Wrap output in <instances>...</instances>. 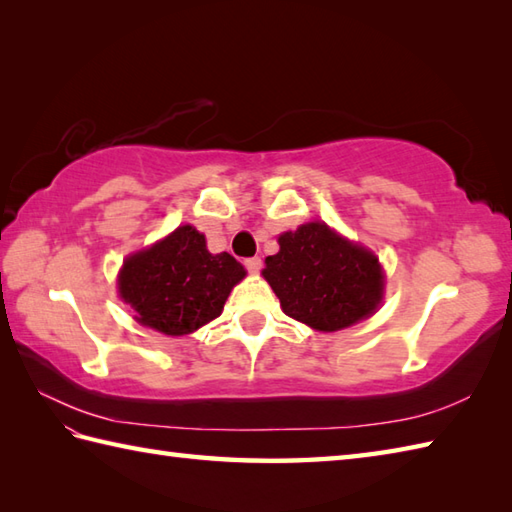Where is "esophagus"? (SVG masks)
Segmentation results:
<instances>
[{"instance_id":"esophagus-1","label":"esophagus","mask_w":512,"mask_h":512,"mask_svg":"<svg viewBox=\"0 0 512 512\" xmlns=\"http://www.w3.org/2000/svg\"><path fill=\"white\" fill-rule=\"evenodd\" d=\"M244 266H246L248 273H259V270H262V259L248 257V259H244Z\"/></svg>"}]
</instances>
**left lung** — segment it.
<instances>
[{
    "label": "left lung",
    "instance_id": "1",
    "mask_svg": "<svg viewBox=\"0 0 512 512\" xmlns=\"http://www.w3.org/2000/svg\"><path fill=\"white\" fill-rule=\"evenodd\" d=\"M262 275L288 317L323 332L369 317L383 297L378 257L321 222L281 235Z\"/></svg>",
    "mask_w": 512,
    "mask_h": 512
}]
</instances>
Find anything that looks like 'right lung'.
Listing matches in <instances>:
<instances>
[{
  "label": "right lung",
  "mask_w": 512,
  "mask_h": 512,
  "mask_svg": "<svg viewBox=\"0 0 512 512\" xmlns=\"http://www.w3.org/2000/svg\"><path fill=\"white\" fill-rule=\"evenodd\" d=\"M244 275L233 255L209 253L204 235L187 224L129 257L118 290L138 323L182 336L220 317L228 292Z\"/></svg>",
  "instance_id": "obj_1"
}]
</instances>
